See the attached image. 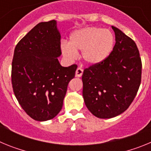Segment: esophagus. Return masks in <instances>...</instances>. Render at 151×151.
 I'll list each match as a JSON object with an SVG mask.
<instances>
[{"label": "esophagus", "mask_w": 151, "mask_h": 151, "mask_svg": "<svg viewBox=\"0 0 151 151\" xmlns=\"http://www.w3.org/2000/svg\"><path fill=\"white\" fill-rule=\"evenodd\" d=\"M83 74V69L82 67H78L76 71V76L77 77H81Z\"/></svg>", "instance_id": "obj_1"}]
</instances>
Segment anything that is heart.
<instances>
[{"instance_id":"b5f03b06","label":"heart","mask_w":151,"mask_h":151,"mask_svg":"<svg viewBox=\"0 0 151 151\" xmlns=\"http://www.w3.org/2000/svg\"><path fill=\"white\" fill-rule=\"evenodd\" d=\"M113 36L110 31L99 28H86L75 32L69 43L63 42L61 50L68 60H74L76 51H82L84 60L89 64H97L104 60L113 50Z\"/></svg>"}]
</instances>
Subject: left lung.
Returning <instances> with one entry per match:
<instances>
[{"instance_id":"left-lung-1","label":"left lung","mask_w":151,"mask_h":151,"mask_svg":"<svg viewBox=\"0 0 151 151\" xmlns=\"http://www.w3.org/2000/svg\"><path fill=\"white\" fill-rule=\"evenodd\" d=\"M116 44L104 60L85 68L82 75L85 104L101 119H110L127 110L141 81L142 63L137 45L122 31L112 26Z\"/></svg>"}]
</instances>
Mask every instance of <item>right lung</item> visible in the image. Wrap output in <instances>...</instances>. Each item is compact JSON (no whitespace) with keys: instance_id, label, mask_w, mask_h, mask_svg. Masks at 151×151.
Wrapping results in <instances>:
<instances>
[{"instance_id":"obj_1","label":"right lung","mask_w":151,"mask_h":151,"mask_svg":"<svg viewBox=\"0 0 151 151\" xmlns=\"http://www.w3.org/2000/svg\"><path fill=\"white\" fill-rule=\"evenodd\" d=\"M60 34L57 22L36 25L19 41L12 62L13 90L19 104L37 121L54 118L62 109L69 82L75 77L76 64L63 67Z\"/></svg>"}]
</instances>
